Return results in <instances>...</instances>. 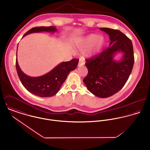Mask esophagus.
<instances>
[{"label":"esophagus","mask_w":150,"mask_h":150,"mask_svg":"<svg viewBox=\"0 0 150 150\" xmlns=\"http://www.w3.org/2000/svg\"><path fill=\"white\" fill-rule=\"evenodd\" d=\"M84 64H85V61L83 59H80L78 66H83Z\"/></svg>","instance_id":"esophagus-1"}]
</instances>
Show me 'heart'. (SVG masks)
Returning a JSON list of instances; mask_svg holds the SVG:
<instances>
[{
    "instance_id": "b5f03b06",
    "label": "heart",
    "mask_w": 150,
    "mask_h": 150,
    "mask_svg": "<svg viewBox=\"0 0 150 150\" xmlns=\"http://www.w3.org/2000/svg\"><path fill=\"white\" fill-rule=\"evenodd\" d=\"M105 42L106 40L103 36L92 33L77 39L75 46L81 51L86 50L85 56L89 58H93L100 53Z\"/></svg>"
}]
</instances>
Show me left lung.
<instances>
[{
	"label": "left lung",
	"instance_id": "8db88e82",
	"mask_svg": "<svg viewBox=\"0 0 150 150\" xmlns=\"http://www.w3.org/2000/svg\"><path fill=\"white\" fill-rule=\"evenodd\" d=\"M100 29L109 35V47L98 56L86 59L88 73L83 80L87 89L94 95L102 98L116 93L125 84L134 64L132 41L121 31L108 28ZM118 53L123 56L117 61Z\"/></svg>",
	"mask_w": 150,
	"mask_h": 150
}]
</instances>
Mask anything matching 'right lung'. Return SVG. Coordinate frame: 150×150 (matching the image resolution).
Segmentation results:
<instances>
[{"mask_svg": "<svg viewBox=\"0 0 150 150\" xmlns=\"http://www.w3.org/2000/svg\"><path fill=\"white\" fill-rule=\"evenodd\" d=\"M57 31V29L54 26L36 27L28 30L22 38L33 33L43 32L54 33ZM79 61V60L77 59H73L68 62H63L43 76L30 77L25 74L20 67L17 52L16 69L22 85L29 92L39 97L47 98L52 96L57 93L70 72L77 67Z\"/></svg>", "mask_w": 150, "mask_h": 150, "instance_id": "obj_1", "label": "right lung"}]
</instances>
